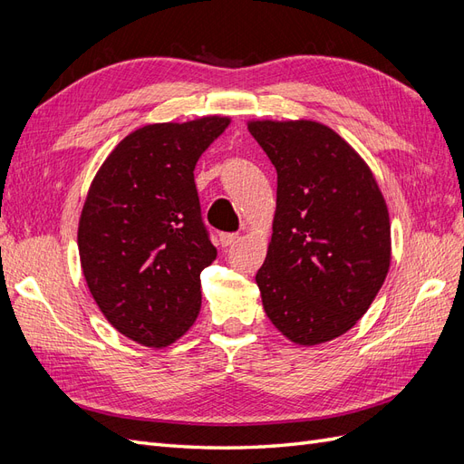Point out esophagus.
I'll return each instance as SVG.
<instances>
[{
  "label": "esophagus",
  "instance_id": "obj_1",
  "mask_svg": "<svg viewBox=\"0 0 464 464\" xmlns=\"http://www.w3.org/2000/svg\"><path fill=\"white\" fill-rule=\"evenodd\" d=\"M237 237H240L237 234H220L218 242H220L222 247H228V246H232V244L237 242Z\"/></svg>",
  "mask_w": 464,
  "mask_h": 464
}]
</instances>
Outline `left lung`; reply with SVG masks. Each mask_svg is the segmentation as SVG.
<instances>
[{
    "mask_svg": "<svg viewBox=\"0 0 464 464\" xmlns=\"http://www.w3.org/2000/svg\"><path fill=\"white\" fill-rule=\"evenodd\" d=\"M276 168V210L256 275L266 317L300 346L353 329L391 265L389 210L353 145L314 120H249Z\"/></svg>",
    "mask_w": 464,
    "mask_h": 464,
    "instance_id": "obj_1",
    "label": "left lung"
}]
</instances>
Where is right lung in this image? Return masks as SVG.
Listing matches in <instances>:
<instances>
[{"mask_svg": "<svg viewBox=\"0 0 464 464\" xmlns=\"http://www.w3.org/2000/svg\"><path fill=\"white\" fill-rule=\"evenodd\" d=\"M228 116L147 123L98 168L77 230L81 269L102 315L128 339L166 348L201 310V271L215 261L195 164Z\"/></svg>", "mask_w": 464, "mask_h": 464, "instance_id": "obj_1", "label": "right lung"}]
</instances>
